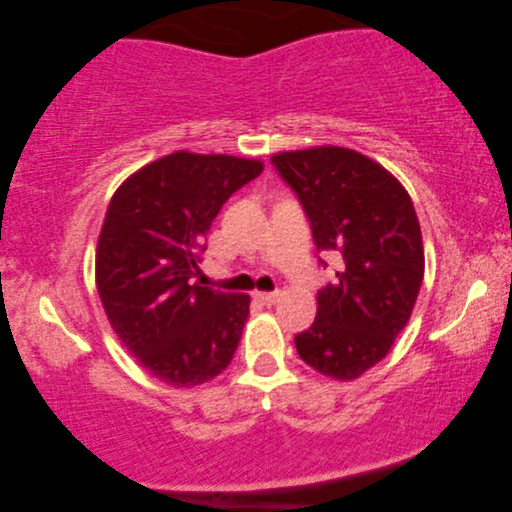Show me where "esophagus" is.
I'll return each instance as SVG.
<instances>
[{
    "mask_svg": "<svg viewBox=\"0 0 512 512\" xmlns=\"http://www.w3.org/2000/svg\"><path fill=\"white\" fill-rule=\"evenodd\" d=\"M254 299H258L265 306H274L276 301H279V290H274V292H254Z\"/></svg>",
    "mask_w": 512,
    "mask_h": 512,
    "instance_id": "obj_1",
    "label": "esophagus"
}]
</instances>
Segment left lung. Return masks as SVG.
Returning a JSON list of instances; mask_svg holds the SVG:
<instances>
[{
	"instance_id": "1",
	"label": "left lung",
	"mask_w": 512,
	"mask_h": 512,
	"mask_svg": "<svg viewBox=\"0 0 512 512\" xmlns=\"http://www.w3.org/2000/svg\"><path fill=\"white\" fill-rule=\"evenodd\" d=\"M272 165L304 208L317 251L340 258L295 347L313 370L356 379L385 358L420 295L424 247L415 206L385 167L354 149L283 152Z\"/></svg>"
}]
</instances>
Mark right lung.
<instances>
[{"label": "right lung", "mask_w": 512, "mask_h": 512, "mask_svg": "<svg viewBox=\"0 0 512 512\" xmlns=\"http://www.w3.org/2000/svg\"><path fill=\"white\" fill-rule=\"evenodd\" d=\"M263 172L261 161L177 152L122 183L108 204L95 274L122 345L156 379L190 388L231 363L249 295L192 283L224 201Z\"/></svg>", "instance_id": "obj_1"}]
</instances>
